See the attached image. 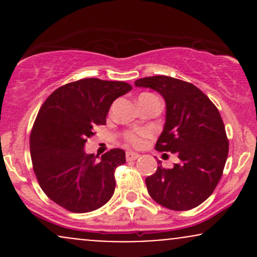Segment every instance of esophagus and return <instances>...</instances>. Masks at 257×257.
<instances>
[{"mask_svg": "<svg viewBox=\"0 0 257 257\" xmlns=\"http://www.w3.org/2000/svg\"><path fill=\"white\" fill-rule=\"evenodd\" d=\"M139 157H140V155H139V153H135V152H132V151H128L125 153L126 161H137Z\"/></svg>", "mask_w": 257, "mask_h": 257, "instance_id": "1", "label": "esophagus"}]
</instances>
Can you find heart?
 Instances as JSON below:
<instances>
[{"instance_id": "heart-1", "label": "heart", "mask_w": 257, "mask_h": 257, "mask_svg": "<svg viewBox=\"0 0 257 257\" xmlns=\"http://www.w3.org/2000/svg\"><path fill=\"white\" fill-rule=\"evenodd\" d=\"M149 137L147 131H135V132H126L124 134V139L126 143H129L133 146H141L144 145L145 140Z\"/></svg>"}]
</instances>
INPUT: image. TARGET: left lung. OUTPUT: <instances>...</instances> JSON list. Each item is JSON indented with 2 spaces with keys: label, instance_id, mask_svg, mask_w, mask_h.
<instances>
[{
  "label": "left lung",
  "instance_id": "obj_1",
  "mask_svg": "<svg viewBox=\"0 0 257 257\" xmlns=\"http://www.w3.org/2000/svg\"><path fill=\"white\" fill-rule=\"evenodd\" d=\"M135 85L151 88L166 100V123L156 150L179 158L172 169L158 166L147 176V191L172 210L196 208L214 192L228 156L220 112L202 90L181 79L153 76L138 79Z\"/></svg>",
  "mask_w": 257,
  "mask_h": 257
}]
</instances>
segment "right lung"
<instances>
[{"instance_id":"right-lung-1","label":"right lung","mask_w":257,"mask_h":257,"mask_svg":"<svg viewBox=\"0 0 257 257\" xmlns=\"http://www.w3.org/2000/svg\"><path fill=\"white\" fill-rule=\"evenodd\" d=\"M132 90L119 81L84 78L58 88L47 98L32 126L31 161L43 192L71 213L101 208L114 192V170L125 152L87 155L84 145L95 125L106 123L112 102Z\"/></svg>"}]
</instances>
